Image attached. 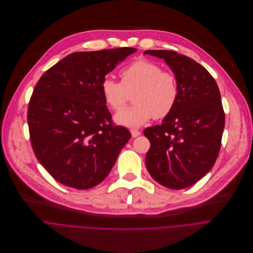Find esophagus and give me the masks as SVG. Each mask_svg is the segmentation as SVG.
I'll return each instance as SVG.
<instances>
[{
  "label": "esophagus",
  "mask_w": 253,
  "mask_h": 253,
  "mask_svg": "<svg viewBox=\"0 0 253 253\" xmlns=\"http://www.w3.org/2000/svg\"><path fill=\"white\" fill-rule=\"evenodd\" d=\"M130 133L132 135V137H136L140 134V131L137 130V129H130Z\"/></svg>",
  "instance_id": "1"
}]
</instances>
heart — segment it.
Segmentation results:
<instances>
[{"instance_id": "heart-1", "label": "heart", "mask_w": 253, "mask_h": 253, "mask_svg": "<svg viewBox=\"0 0 253 253\" xmlns=\"http://www.w3.org/2000/svg\"><path fill=\"white\" fill-rule=\"evenodd\" d=\"M122 82L103 80L100 87L106 103L115 111L122 109L133 93V105L124 108L115 117L117 124L137 127L151 118L164 119L176 106L179 86L175 75L146 59H137L120 73Z\"/></svg>"}]
</instances>
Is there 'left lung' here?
I'll use <instances>...</instances> for the list:
<instances>
[{
    "instance_id": "1",
    "label": "left lung",
    "mask_w": 253,
    "mask_h": 253,
    "mask_svg": "<svg viewBox=\"0 0 253 253\" xmlns=\"http://www.w3.org/2000/svg\"><path fill=\"white\" fill-rule=\"evenodd\" d=\"M144 55L164 59L179 86L173 111L143 130L150 141L145 166L160 184L182 189L203 178L218 157L225 124L220 92L208 70L186 56L166 49Z\"/></svg>"
}]
</instances>
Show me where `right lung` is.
I'll list each match as a JSON object with an SVG mask.
<instances>
[{
	"mask_svg": "<svg viewBox=\"0 0 253 253\" xmlns=\"http://www.w3.org/2000/svg\"><path fill=\"white\" fill-rule=\"evenodd\" d=\"M134 47L73 53L49 68L31 96L28 125L40 164L59 182L88 189L110 173L130 132L113 125L102 82Z\"/></svg>",
	"mask_w": 253,
	"mask_h": 253,
	"instance_id": "right-lung-1",
	"label": "right lung"
}]
</instances>
